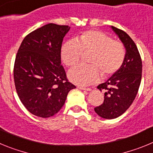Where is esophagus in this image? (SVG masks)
<instances>
[{
  "label": "esophagus",
  "mask_w": 153,
  "mask_h": 153,
  "mask_svg": "<svg viewBox=\"0 0 153 153\" xmlns=\"http://www.w3.org/2000/svg\"><path fill=\"white\" fill-rule=\"evenodd\" d=\"M78 88L80 89V90H86V91H91V89L90 88H86V87H83V86H78Z\"/></svg>",
  "instance_id": "34e87169"
}]
</instances>
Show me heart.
I'll use <instances>...</instances> for the list:
<instances>
[{
    "instance_id": "obj_1",
    "label": "heart",
    "mask_w": 153,
    "mask_h": 153,
    "mask_svg": "<svg viewBox=\"0 0 153 153\" xmlns=\"http://www.w3.org/2000/svg\"><path fill=\"white\" fill-rule=\"evenodd\" d=\"M93 52L90 58L91 65L79 64L69 70L68 77L73 83L88 86L97 83L101 72L110 76L119 71L125 59L126 51L122 43L100 30H87L77 39L65 43L61 49L63 63L70 67L80 60L83 53Z\"/></svg>"
}]
</instances>
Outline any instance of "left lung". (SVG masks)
Here are the masks:
<instances>
[{"label":"left lung","instance_id":"1","mask_svg":"<svg viewBox=\"0 0 153 153\" xmlns=\"http://www.w3.org/2000/svg\"><path fill=\"white\" fill-rule=\"evenodd\" d=\"M122 41L126 55L121 68L105 83L97 86L104 90V101L94 108L100 117L107 120L115 119L129 109L136 97L142 79V60L136 44L122 30L111 26Z\"/></svg>","mask_w":153,"mask_h":153}]
</instances>
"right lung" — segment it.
<instances>
[{"instance_id":"add662e5","label":"right lung","mask_w":153,"mask_h":153,"mask_svg":"<svg viewBox=\"0 0 153 153\" xmlns=\"http://www.w3.org/2000/svg\"><path fill=\"white\" fill-rule=\"evenodd\" d=\"M70 27L48 24L32 31L19 47L13 67L17 95L25 108L42 118L60 111L67 94L76 86L70 83L61 65L63 37Z\"/></svg>"}]
</instances>
